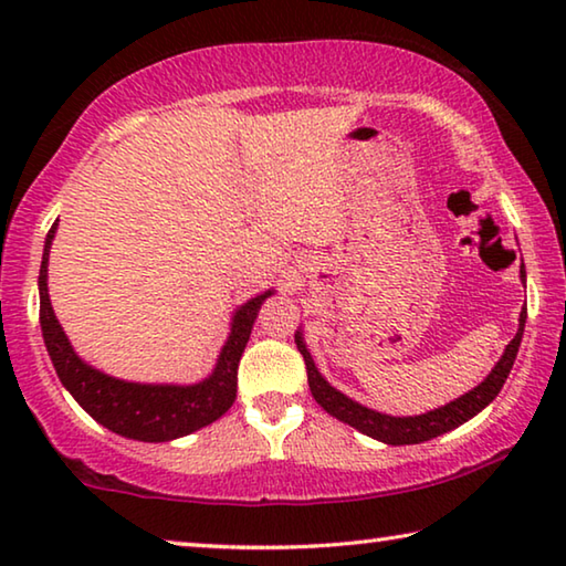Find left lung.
<instances>
[{
  "instance_id": "obj_1",
  "label": "left lung",
  "mask_w": 566,
  "mask_h": 566,
  "mask_svg": "<svg viewBox=\"0 0 566 566\" xmlns=\"http://www.w3.org/2000/svg\"><path fill=\"white\" fill-rule=\"evenodd\" d=\"M522 282L526 272L520 270ZM524 322H526V312H520V329H516L514 339L506 344L500 361L494 364L490 375H486L474 389L464 391L462 397H457L449 401L444 407H437L432 411H424V415H415V417H391V415H381L377 409H369L354 401L352 397L344 395L337 387H332L327 379L322 377V371L314 364L310 349H306L304 342V332L302 327L294 332V342L296 349L302 352L304 364H306V379H310V389L312 397L317 399V405L327 411V415L337 417L344 424H349L357 429V432L367 434L377 442H385L391 447H401V444H419V442H429L439 434H447L457 429L459 424H464L472 417H476L486 405H492L500 395L506 377H510L512 364L516 359V352H520L522 344V334H524Z\"/></svg>"
}]
</instances>
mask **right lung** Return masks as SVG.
<instances>
[{"mask_svg": "<svg viewBox=\"0 0 566 566\" xmlns=\"http://www.w3.org/2000/svg\"><path fill=\"white\" fill-rule=\"evenodd\" d=\"M56 222L44 239L40 282H36L40 284V324L56 377L76 399V405L109 432L137 439V442H171V439L187 437L222 417L237 399V367L256 314H260L264 300H270L276 290H266L237 306L214 369L195 385H147V381L104 375L102 369L92 367L74 352L54 314L46 272H50V249L56 234Z\"/></svg>", "mask_w": 566, "mask_h": 566, "instance_id": "obj_1", "label": "right lung"}]
</instances>
